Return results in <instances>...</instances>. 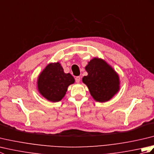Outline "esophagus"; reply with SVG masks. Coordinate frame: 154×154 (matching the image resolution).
Listing matches in <instances>:
<instances>
[{
    "label": "esophagus",
    "mask_w": 154,
    "mask_h": 154,
    "mask_svg": "<svg viewBox=\"0 0 154 154\" xmlns=\"http://www.w3.org/2000/svg\"><path fill=\"white\" fill-rule=\"evenodd\" d=\"M80 81H81V77L79 76H77L75 77V81H76L77 83H79L80 82Z\"/></svg>",
    "instance_id": "esophagus-1"
}]
</instances>
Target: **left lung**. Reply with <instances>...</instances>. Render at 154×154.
<instances>
[{"label":"left lung","mask_w":154,"mask_h":154,"mask_svg":"<svg viewBox=\"0 0 154 154\" xmlns=\"http://www.w3.org/2000/svg\"><path fill=\"white\" fill-rule=\"evenodd\" d=\"M88 73L82 81L87 86L94 100L104 103L110 100L120 89L119 75L107 62L94 57L85 66Z\"/></svg>","instance_id":"8db88e82"}]
</instances>
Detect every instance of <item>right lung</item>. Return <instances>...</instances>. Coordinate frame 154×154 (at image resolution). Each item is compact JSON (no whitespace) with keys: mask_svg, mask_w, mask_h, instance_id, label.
Returning a JSON list of instances; mask_svg holds the SVG:
<instances>
[{"mask_svg":"<svg viewBox=\"0 0 154 154\" xmlns=\"http://www.w3.org/2000/svg\"><path fill=\"white\" fill-rule=\"evenodd\" d=\"M75 83L70 73H65L60 62L46 65L37 80L38 92L45 99L52 103L60 101L65 97L68 87Z\"/></svg>","mask_w":154,"mask_h":154,"instance_id":"obj_1","label":"right lung"}]
</instances>
